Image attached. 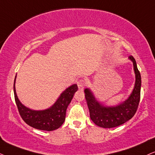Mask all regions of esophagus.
Masks as SVG:
<instances>
[{"label":"esophagus","instance_id":"34e87169","mask_svg":"<svg viewBox=\"0 0 155 155\" xmlns=\"http://www.w3.org/2000/svg\"><path fill=\"white\" fill-rule=\"evenodd\" d=\"M77 84H78V88H79L80 91H83V90L84 89V87H85V85H86L85 81L83 79H81V80H80V81H78L77 82Z\"/></svg>","mask_w":155,"mask_h":155}]
</instances>
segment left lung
I'll use <instances>...</instances> for the list:
<instances>
[{
	"instance_id": "left-lung-1",
	"label": "left lung",
	"mask_w": 155,
	"mask_h": 155,
	"mask_svg": "<svg viewBox=\"0 0 155 155\" xmlns=\"http://www.w3.org/2000/svg\"><path fill=\"white\" fill-rule=\"evenodd\" d=\"M129 58L133 62L136 81L132 93L123 103L114 106H106L96 100L92 91L89 88L84 91L89 108L90 117L93 123L98 127L102 128L118 127L130 120L137 112L140 101L142 81L136 60L133 56H129Z\"/></svg>"
}]
</instances>
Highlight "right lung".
<instances>
[{"instance_id": "add662e5", "label": "right lung", "mask_w": 155, "mask_h": 155, "mask_svg": "<svg viewBox=\"0 0 155 155\" xmlns=\"http://www.w3.org/2000/svg\"><path fill=\"white\" fill-rule=\"evenodd\" d=\"M16 78L13 84V91L17 108L22 119L30 127L39 130L50 131L60 128L65 120L67 108L71 102L74 93L78 91V85L73 84L63 91L50 108L35 110L24 106L18 100L15 87Z\"/></svg>"}]
</instances>
